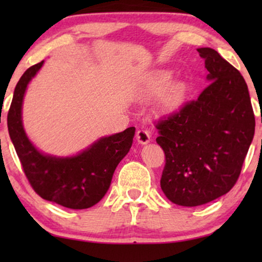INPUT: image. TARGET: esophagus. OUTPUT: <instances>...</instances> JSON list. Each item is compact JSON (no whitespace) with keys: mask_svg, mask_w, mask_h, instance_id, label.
Segmentation results:
<instances>
[{"mask_svg":"<svg viewBox=\"0 0 262 262\" xmlns=\"http://www.w3.org/2000/svg\"><path fill=\"white\" fill-rule=\"evenodd\" d=\"M136 139H137V142L139 144L142 145H145L148 144L150 142V134L146 130H138L137 131V135H136Z\"/></svg>","mask_w":262,"mask_h":262,"instance_id":"obj_1","label":"esophagus"}]
</instances>
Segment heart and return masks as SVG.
<instances>
[{
	"mask_svg": "<svg viewBox=\"0 0 262 262\" xmlns=\"http://www.w3.org/2000/svg\"><path fill=\"white\" fill-rule=\"evenodd\" d=\"M171 78L170 70H155L149 76L146 77L143 85V95L144 96H156L163 92L160 100V108L168 112L178 108L182 102L185 101L186 96L188 93L187 83L182 80L171 81L170 83L168 82Z\"/></svg>",
	"mask_w": 262,
	"mask_h": 262,
	"instance_id": "obj_1",
	"label": "heart"
}]
</instances>
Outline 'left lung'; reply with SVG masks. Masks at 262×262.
I'll return each instance as SVG.
<instances>
[{
  "label": "left lung",
  "instance_id": "obj_1",
  "mask_svg": "<svg viewBox=\"0 0 262 262\" xmlns=\"http://www.w3.org/2000/svg\"><path fill=\"white\" fill-rule=\"evenodd\" d=\"M207 87L156 125L166 155L161 188L171 203L199 206L227 194L252 144L255 118L245 78L216 50L200 48Z\"/></svg>",
  "mask_w": 262,
  "mask_h": 262
}]
</instances>
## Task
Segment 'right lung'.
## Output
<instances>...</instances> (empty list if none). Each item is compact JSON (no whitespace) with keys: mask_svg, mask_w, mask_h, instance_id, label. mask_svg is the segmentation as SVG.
<instances>
[{"mask_svg":"<svg viewBox=\"0 0 262 262\" xmlns=\"http://www.w3.org/2000/svg\"><path fill=\"white\" fill-rule=\"evenodd\" d=\"M44 60L31 67L17 82L8 112V131L32 187L42 199L68 209L83 210L98 204L108 191L114 170L130 151L135 127L96 139L70 156L39 150L25 131L23 103L30 82Z\"/></svg>","mask_w":262,"mask_h":262,"instance_id":"1","label":"right lung"}]
</instances>
